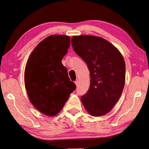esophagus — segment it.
Instances as JSON below:
<instances>
[{
	"instance_id": "1",
	"label": "esophagus",
	"mask_w": 149,
	"mask_h": 149,
	"mask_svg": "<svg viewBox=\"0 0 149 149\" xmlns=\"http://www.w3.org/2000/svg\"><path fill=\"white\" fill-rule=\"evenodd\" d=\"M74 83H75V84H76V86H78V84H79V81H78V80H76L75 81H74Z\"/></svg>"
}]
</instances>
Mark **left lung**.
<instances>
[{
	"label": "left lung",
	"instance_id": "8db88e82",
	"mask_svg": "<svg viewBox=\"0 0 149 149\" xmlns=\"http://www.w3.org/2000/svg\"><path fill=\"white\" fill-rule=\"evenodd\" d=\"M71 43L74 51L87 64L91 76L89 88L81 101L90 115H104L112 110L124 89V58L118 48L100 37L73 36Z\"/></svg>",
	"mask_w": 149,
	"mask_h": 149
}]
</instances>
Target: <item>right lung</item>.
<instances>
[{
  "label": "right lung",
  "mask_w": 149,
  "mask_h": 149,
  "mask_svg": "<svg viewBox=\"0 0 149 149\" xmlns=\"http://www.w3.org/2000/svg\"><path fill=\"white\" fill-rule=\"evenodd\" d=\"M70 46L69 36L52 35L37 45L26 63V91L31 103L44 115L59 113L76 89L61 63Z\"/></svg>",
  "instance_id": "obj_1"
}]
</instances>
